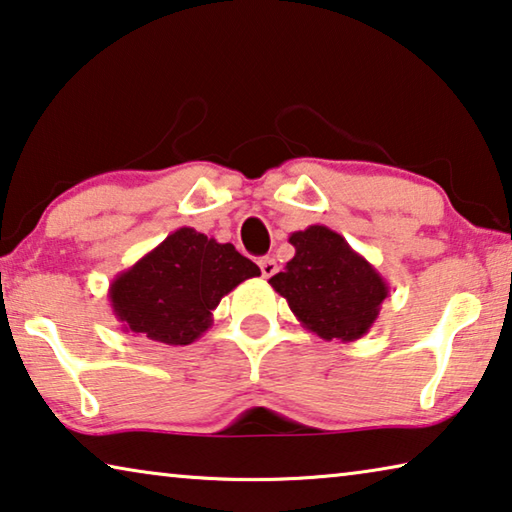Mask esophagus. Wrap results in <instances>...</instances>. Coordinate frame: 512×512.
<instances>
[{"label":"esophagus","mask_w":512,"mask_h":512,"mask_svg":"<svg viewBox=\"0 0 512 512\" xmlns=\"http://www.w3.org/2000/svg\"><path fill=\"white\" fill-rule=\"evenodd\" d=\"M259 269H262L264 278H271V275L278 273V262L273 257H262L259 259Z\"/></svg>","instance_id":"34e87169"}]
</instances>
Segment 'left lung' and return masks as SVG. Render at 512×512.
<instances>
[{"label": "left lung", "mask_w": 512, "mask_h": 512, "mask_svg": "<svg viewBox=\"0 0 512 512\" xmlns=\"http://www.w3.org/2000/svg\"><path fill=\"white\" fill-rule=\"evenodd\" d=\"M289 243L296 255L269 285L287 298L303 328L326 342L367 335L389 296L383 275L326 225L291 232Z\"/></svg>", "instance_id": "1"}]
</instances>
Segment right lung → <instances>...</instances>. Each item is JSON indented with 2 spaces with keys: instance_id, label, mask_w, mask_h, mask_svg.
Instances as JSON below:
<instances>
[{
  "instance_id": "1",
  "label": "right lung",
  "mask_w": 512,
  "mask_h": 512,
  "mask_svg": "<svg viewBox=\"0 0 512 512\" xmlns=\"http://www.w3.org/2000/svg\"><path fill=\"white\" fill-rule=\"evenodd\" d=\"M257 275L259 266L237 253L232 243L180 227L113 278L111 310L125 332L186 346L212 326V312L221 298Z\"/></svg>"
}]
</instances>
